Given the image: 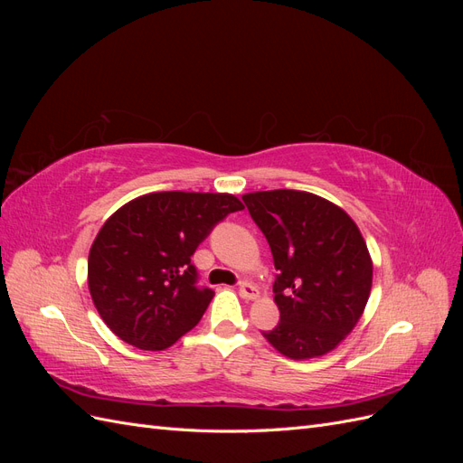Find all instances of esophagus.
<instances>
[{
  "mask_svg": "<svg viewBox=\"0 0 463 463\" xmlns=\"http://www.w3.org/2000/svg\"><path fill=\"white\" fill-rule=\"evenodd\" d=\"M240 296L245 299V301H255L259 298V289L249 284V282H241L240 284Z\"/></svg>",
  "mask_w": 463,
  "mask_h": 463,
  "instance_id": "obj_1",
  "label": "esophagus"
}]
</instances>
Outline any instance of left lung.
Here are the masks:
<instances>
[{"instance_id": "left-lung-1", "label": "left lung", "mask_w": 463, "mask_h": 463, "mask_svg": "<svg viewBox=\"0 0 463 463\" xmlns=\"http://www.w3.org/2000/svg\"><path fill=\"white\" fill-rule=\"evenodd\" d=\"M243 201L278 270L279 322L262 335L289 359L326 355L355 328L371 296L373 259L357 223L307 191H255Z\"/></svg>"}]
</instances>
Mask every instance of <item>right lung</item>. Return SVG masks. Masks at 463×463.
I'll list each match as a JSON object with an SVG mask.
<instances>
[{"instance_id": "right-lung-1", "label": "right lung", "mask_w": 463, "mask_h": 463, "mask_svg": "<svg viewBox=\"0 0 463 463\" xmlns=\"http://www.w3.org/2000/svg\"><path fill=\"white\" fill-rule=\"evenodd\" d=\"M243 203L230 193L162 191L118 208L89 253L96 311L118 338L162 352L199 325L214 291L194 286L191 257Z\"/></svg>"}]
</instances>
